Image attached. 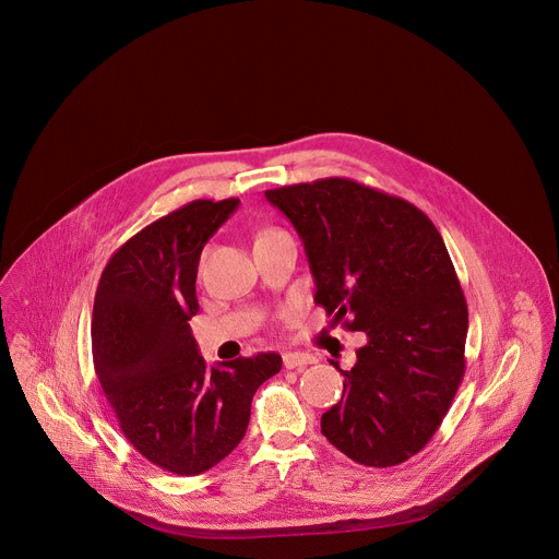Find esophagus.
Here are the masks:
<instances>
[{
	"label": "esophagus",
	"mask_w": 559,
	"mask_h": 559,
	"mask_svg": "<svg viewBox=\"0 0 559 559\" xmlns=\"http://www.w3.org/2000/svg\"><path fill=\"white\" fill-rule=\"evenodd\" d=\"M317 358L312 354H306V352H287L283 356V365L285 369H297V367H306V365H312Z\"/></svg>",
	"instance_id": "1"
}]
</instances>
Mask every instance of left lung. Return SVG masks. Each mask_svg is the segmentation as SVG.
Wrapping results in <instances>:
<instances>
[{"mask_svg": "<svg viewBox=\"0 0 559 559\" xmlns=\"http://www.w3.org/2000/svg\"><path fill=\"white\" fill-rule=\"evenodd\" d=\"M304 242L314 301L365 331L322 436L352 461L392 467L421 451L465 372L467 304L447 245L408 201L347 178L266 190Z\"/></svg>", "mask_w": 559, "mask_h": 559, "instance_id": "left-lung-1", "label": "left lung"}]
</instances>
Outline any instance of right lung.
<instances>
[{
	"mask_svg": "<svg viewBox=\"0 0 559 559\" xmlns=\"http://www.w3.org/2000/svg\"><path fill=\"white\" fill-rule=\"evenodd\" d=\"M239 199H199L142 228L100 276L92 317L98 381L133 449L160 469L197 476L239 447L274 352L207 367L188 320L199 312L205 242Z\"/></svg>",
	"mask_w": 559,
	"mask_h": 559,
	"instance_id": "right-lung-1",
	"label": "right lung"
}]
</instances>
